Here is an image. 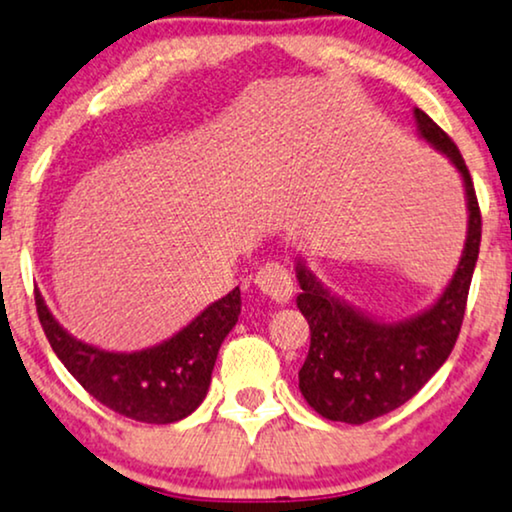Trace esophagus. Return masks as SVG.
Returning a JSON list of instances; mask_svg holds the SVG:
<instances>
[{"label": "esophagus", "mask_w": 512, "mask_h": 512, "mask_svg": "<svg viewBox=\"0 0 512 512\" xmlns=\"http://www.w3.org/2000/svg\"><path fill=\"white\" fill-rule=\"evenodd\" d=\"M255 286L260 288L262 295H267L269 300L278 304H286L293 297V278H290L286 267L276 262L260 267L255 274Z\"/></svg>", "instance_id": "34e87169"}]
</instances>
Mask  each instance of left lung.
<instances>
[{
	"label": "left lung",
	"mask_w": 512,
	"mask_h": 512,
	"mask_svg": "<svg viewBox=\"0 0 512 512\" xmlns=\"http://www.w3.org/2000/svg\"><path fill=\"white\" fill-rule=\"evenodd\" d=\"M413 120L418 137L458 172L468 208L461 260L442 295L409 319L385 321L335 295L304 257L295 260L302 288L297 309L312 331L309 354L300 368V392L319 416L338 423L361 425L399 409L442 368L461 331L480 255V205L463 155L420 108H413Z\"/></svg>",
	"instance_id": "left-lung-1"
}]
</instances>
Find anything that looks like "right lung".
Returning a JSON list of instances; mask_svg holds the SVG:
<instances>
[{"mask_svg":"<svg viewBox=\"0 0 512 512\" xmlns=\"http://www.w3.org/2000/svg\"><path fill=\"white\" fill-rule=\"evenodd\" d=\"M35 302L51 349L84 390L120 416L167 425L203 404L219 347L241 314V288L208 304L172 338L139 352H108L77 340L56 321L42 293Z\"/></svg>","mask_w":512,"mask_h":512,"instance_id":"add662e5","label":"right lung"}]
</instances>
